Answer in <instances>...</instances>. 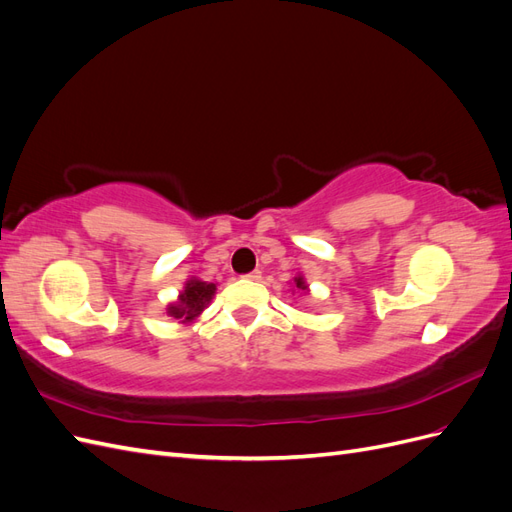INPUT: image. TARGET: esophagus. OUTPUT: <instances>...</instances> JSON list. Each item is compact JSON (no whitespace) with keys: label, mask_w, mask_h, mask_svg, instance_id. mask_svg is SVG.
<instances>
[{"label":"esophagus","mask_w":512,"mask_h":512,"mask_svg":"<svg viewBox=\"0 0 512 512\" xmlns=\"http://www.w3.org/2000/svg\"><path fill=\"white\" fill-rule=\"evenodd\" d=\"M245 277V280H252V282H258L260 280V277H262V273L256 269V271H250V273H245L243 275Z\"/></svg>","instance_id":"obj_1"}]
</instances>
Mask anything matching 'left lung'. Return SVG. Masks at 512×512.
<instances>
[{
  "label": "left lung",
  "mask_w": 512,
  "mask_h": 512,
  "mask_svg": "<svg viewBox=\"0 0 512 512\" xmlns=\"http://www.w3.org/2000/svg\"><path fill=\"white\" fill-rule=\"evenodd\" d=\"M294 282H297V288H301V290H305L307 286H305V282H303V277H294Z\"/></svg>",
  "instance_id": "left-lung-1"
}]
</instances>
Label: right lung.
<instances>
[{
	"label": "right lung",
	"mask_w": 512,
	"mask_h": 512,
	"mask_svg": "<svg viewBox=\"0 0 512 512\" xmlns=\"http://www.w3.org/2000/svg\"><path fill=\"white\" fill-rule=\"evenodd\" d=\"M213 292H215V284L190 280L185 284V290L181 292L179 301L168 307V314L173 318H179L181 322H190L209 305Z\"/></svg>",
	"instance_id": "obj_1"
}]
</instances>
